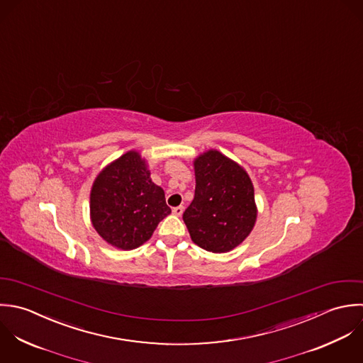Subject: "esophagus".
Masks as SVG:
<instances>
[{
    "label": "esophagus",
    "mask_w": 363,
    "mask_h": 363,
    "mask_svg": "<svg viewBox=\"0 0 363 363\" xmlns=\"http://www.w3.org/2000/svg\"><path fill=\"white\" fill-rule=\"evenodd\" d=\"M183 211H184V207H183V206H179V207H173V210H172V213H173L174 216H177V217H180V216L183 214Z\"/></svg>",
    "instance_id": "1"
}]
</instances>
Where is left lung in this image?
Masks as SVG:
<instances>
[{"label": "left lung", "instance_id": "left-lung-1", "mask_svg": "<svg viewBox=\"0 0 363 363\" xmlns=\"http://www.w3.org/2000/svg\"><path fill=\"white\" fill-rule=\"evenodd\" d=\"M194 170V199L183 213V221L196 245L214 253L228 252L255 225L252 182L240 164L218 150L199 156Z\"/></svg>", "mask_w": 363, "mask_h": 363}]
</instances>
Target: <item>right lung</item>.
<instances>
[{
	"mask_svg": "<svg viewBox=\"0 0 363 363\" xmlns=\"http://www.w3.org/2000/svg\"><path fill=\"white\" fill-rule=\"evenodd\" d=\"M90 211L100 237L125 250L147 241L157 224L172 213L164 191L150 180L138 152L122 155L99 174Z\"/></svg>",
	"mask_w": 363,
	"mask_h": 363,
	"instance_id": "right-lung-1",
	"label": "right lung"
}]
</instances>
